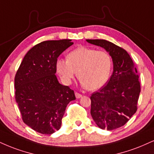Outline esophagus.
<instances>
[{"instance_id": "esophagus-1", "label": "esophagus", "mask_w": 154, "mask_h": 154, "mask_svg": "<svg viewBox=\"0 0 154 154\" xmlns=\"http://www.w3.org/2000/svg\"><path fill=\"white\" fill-rule=\"evenodd\" d=\"M75 96H76V97H77V98H80L81 97H82V95H81L80 93H79V92H75Z\"/></svg>"}]
</instances>
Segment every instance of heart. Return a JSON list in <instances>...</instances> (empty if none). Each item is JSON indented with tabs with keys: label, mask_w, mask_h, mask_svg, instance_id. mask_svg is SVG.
Wrapping results in <instances>:
<instances>
[{
	"label": "heart",
	"mask_w": 154,
	"mask_h": 154,
	"mask_svg": "<svg viewBox=\"0 0 154 154\" xmlns=\"http://www.w3.org/2000/svg\"><path fill=\"white\" fill-rule=\"evenodd\" d=\"M112 67V59L105 51L81 47L67 55V60L59 59L57 70L65 83L77 77L85 89L95 90L102 88L108 80Z\"/></svg>",
	"instance_id": "1"
}]
</instances>
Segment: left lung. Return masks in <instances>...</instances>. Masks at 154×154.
<instances>
[{
  "mask_svg": "<svg viewBox=\"0 0 154 154\" xmlns=\"http://www.w3.org/2000/svg\"><path fill=\"white\" fill-rule=\"evenodd\" d=\"M87 42L104 48L112 59L113 72L110 79L90 97V114L101 129L114 130L125 125L138 109L140 92L138 71L123 48L104 39Z\"/></svg>",
  "mask_w": 154,
  "mask_h": 154,
  "instance_id": "left-lung-1",
  "label": "left lung"
}]
</instances>
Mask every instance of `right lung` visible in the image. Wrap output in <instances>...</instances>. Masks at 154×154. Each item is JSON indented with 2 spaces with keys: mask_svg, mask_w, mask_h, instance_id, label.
<instances>
[{
  "mask_svg": "<svg viewBox=\"0 0 154 154\" xmlns=\"http://www.w3.org/2000/svg\"><path fill=\"white\" fill-rule=\"evenodd\" d=\"M71 41H45L35 45L15 76V98L22 120L42 134L60 128L66 105L76 98L74 90L59 83L55 75L57 58L74 44Z\"/></svg>",
  "mask_w": 154,
  "mask_h": 154,
  "instance_id": "add662e5",
  "label": "right lung"
}]
</instances>
